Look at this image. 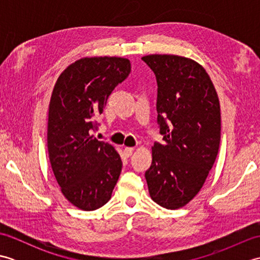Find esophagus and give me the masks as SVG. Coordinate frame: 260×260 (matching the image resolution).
<instances>
[{
	"mask_svg": "<svg viewBox=\"0 0 260 260\" xmlns=\"http://www.w3.org/2000/svg\"><path fill=\"white\" fill-rule=\"evenodd\" d=\"M133 152H134V147H125L124 148V153L126 156H131L132 154H133Z\"/></svg>",
	"mask_w": 260,
	"mask_h": 260,
	"instance_id": "34e87169",
	"label": "esophagus"
}]
</instances>
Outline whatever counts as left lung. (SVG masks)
<instances>
[{
	"instance_id": "left-lung-1",
	"label": "left lung",
	"mask_w": 260,
	"mask_h": 260,
	"mask_svg": "<svg viewBox=\"0 0 260 260\" xmlns=\"http://www.w3.org/2000/svg\"><path fill=\"white\" fill-rule=\"evenodd\" d=\"M157 81L163 144L152 146L148 192L163 208H183L201 190L217 158L221 116L218 93L200 63L176 54L142 58Z\"/></svg>"
}]
</instances>
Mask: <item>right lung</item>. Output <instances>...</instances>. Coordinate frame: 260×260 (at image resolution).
Instances as JSON below:
<instances>
[{
    "label": "right lung",
    "instance_id": "1",
    "mask_svg": "<svg viewBox=\"0 0 260 260\" xmlns=\"http://www.w3.org/2000/svg\"><path fill=\"white\" fill-rule=\"evenodd\" d=\"M131 71L128 59L90 57L76 60L54 84L48 113V152L64 198L84 211L109 201L121 159L108 143L92 139L95 118L114 88Z\"/></svg>",
    "mask_w": 260,
    "mask_h": 260
}]
</instances>
